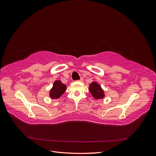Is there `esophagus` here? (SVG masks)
<instances>
[{
	"label": "esophagus",
	"mask_w": 156,
	"mask_h": 156,
	"mask_svg": "<svg viewBox=\"0 0 156 156\" xmlns=\"http://www.w3.org/2000/svg\"><path fill=\"white\" fill-rule=\"evenodd\" d=\"M79 81H80V82H83V78H81V79H80L79 80Z\"/></svg>",
	"instance_id": "34e87169"
}]
</instances>
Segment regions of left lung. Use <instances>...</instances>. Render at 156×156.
Listing matches in <instances>:
<instances>
[{"instance_id":"1","label":"left lung","mask_w":156,"mask_h":156,"mask_svg":"<svg viewBox=\"0 0 156 156\" xmlns=\"http://www.w3.org/2000/svg\"><path fill=\"white\" fill-rule=\"evenodd\" d=\"M89 90L92 96L96 100H100V99H102L105 97L104 91L100 84L96 82H92L90 84Z\"/></svg>"}]
</instances>
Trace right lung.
Returning a JSON list of instances; mask_svg holds the SVG:
<instances>
[{"mask_svg":"<svg viewBox=\"0 0 156 156\" xmlns=\"http://www.w3.org/2000/svg\"><path fill=\"white\" fill-rule=\"evenodd\" d=\"M66 90V86L63 84L59 80L55 81L53 83V86L50 90L49 96L52 99H58L59 98Z\"/></svg>","mask_w":156,"mask_h":156,"instance_id":"1","label":"right lung"}]
</instances>
